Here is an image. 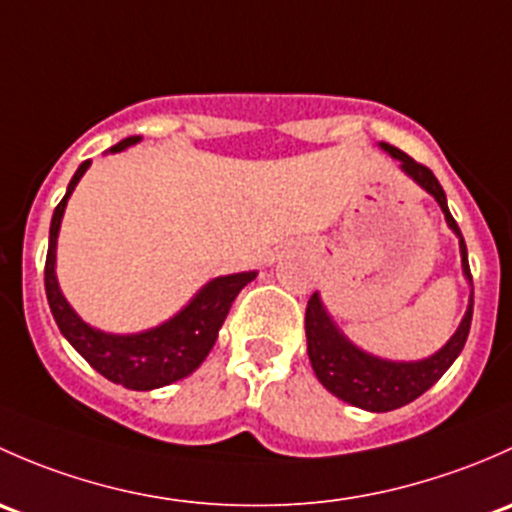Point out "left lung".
Wrapping results in <instances>:
<instances>
[{
	"label": "left lung",
	"instance_id": "8db88e82",
	"mask_svg": "<svg viewBox=\"0 0 512 512\" xmlns=\"http://www.w3.org/2000/svg\"><path fill=\"white\" fill-rule=\"evenodd\" d=\"M384 150L392 157L402 162V170L414 179L419 187H424L431 197L439 202L441 212L456 236L461 239V263L463 273L471 281V268H468V251L466 241H463L461 229L453 221L449 204H446V194L441 189L439 179L434 172L421 162L412 160L407 152L397 150L394 145L382 142ZM473 318V298L466 310V318L458 325L456 335L441 347L436 355L421 362H387L379 357L367 355V352L357 350L340 330L335 328L333 320L325 313L323 303H320L318 293L310 295L308 308H305V337H308V357L313 365L315 377L323 382L328 392L340 397L342 402L352 404V407L367 409V412H392V409L404 407V404L414 402L416 397L434 387L444 372L449 370L458 355H461L463 345H466L468 330H471Z\"/></svg>",
	"mask_w": 512,
	"mask_h": 512
}]
</instances>
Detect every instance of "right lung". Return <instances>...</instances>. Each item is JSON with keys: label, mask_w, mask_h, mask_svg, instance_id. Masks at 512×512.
Listing matches in <instances>:
<instances>
[{"label": "right lung", "mask_w": 512, "mask_h": 512, "mask_svg": "<svg viewBox=\"0 0 512 512\" xmlns=\"http://www.w3.org/2000/svg\"><path fill=\"white\" fill-rule=\"evenodd\" d=\"M140 138H125L118 145L110 147V152H120L128 145H135ZM91 160L81 162L71 182H68L66 197L61 199L56 207L54 217H51L49 231V254H46L44 266V286L46 298H49V308L54 313L56 325L78 350V355L93 367V370L103 374L105 379L115 384H123L128 389H147L165 387V384L177 382V379L187 377L197 370L209 355V350L217 342L219 328L224 325L226 315H229L231 303L246 283L256 278L254 271L249 273H234V276H221L209 281L192 303L177 313L175 318L162 323L160 328H152L140 335H108L100 330L91 328L83 323L71 305L66 303L59 291V281H56V239H59V226L63 209H66L68 197L76 189L78 179L88 170Z\"/></svg>", "instance_id": "obj_1"}]
</instances>
